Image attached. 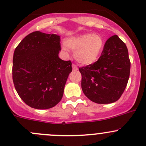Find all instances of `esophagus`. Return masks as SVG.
Returning <instances> with one entry per match:
<instances>
[{
	"label": "esophagus",
	"mask_w": 146,
	"mask_h": 146,
	"mask_svg": "<svg viewBox=\"0 0 146 146\" xmlns=\"http://www.w3.org/2000/svg\"><path fill=\"white\" fill-rule=\"evenodd\" d=\"M72 68H73V70H78V67L76 66V65L73 64V65H72Z\"/></svg>",
	"instance_id": "1"
}]
</instances>
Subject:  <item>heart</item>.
<instances>
[{
    "label": "heart",
    "instance_id": "b5f03b06",
    "mask_svg": "<svg viewBox=\"0 0 146 146\" xmlns=\"http://www.w3.org/2000/svg\"><path fill=\"white\" fill-rule=\"evenodd\" d=\"M102 36L97 34H83L66 39L65 48L74 51L76 61L81 65H90L95 63L101 55L104 48Z\"/></svg>",
    "mask_w": 146,
    "mask_h": 146
}]
</instances>
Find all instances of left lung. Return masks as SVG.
I'll use <instances>...</instances> for the list:
<instances>
[{
    "mask_svg": "<svg viewBox=\"0 0 146 146\" xmlns=\"http://www.w3.org/2000/svg\"><path fill=\"white\" fill-rule=\"evenodd\" d=\"M130 68L125 43L117 35L111 36L105 42L99 59L79 68L82 92L88 99L98 104L117 101L128 83Z\"/></svg>",
    "mask_w": 146,
    "mask_h": 146,
    "instance_id": "left-lung-1",
    "label": "left lung"
}]
</instances>
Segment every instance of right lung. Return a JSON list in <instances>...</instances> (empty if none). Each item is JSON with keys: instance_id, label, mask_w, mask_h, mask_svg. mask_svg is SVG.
I'll list each match as a JSON object with an SVG mask.
<instances>
[{"instance_id": "add662e5", "label": "right lung", "mask_w": 146, "mask_h": 146, "mask_svg": "<svg viewBox=\"0 0 146 146\" xmlns=\"http://www.w3.org/2000/svg\"><path fill=\"white\" fill-rule=\"evenodd\" d=\"M60 36L39 31L26 36L13 54V80L23 102L37 110L56 105L64 95L71 61L58 57Z\"/></svg>"}]
</instances>
